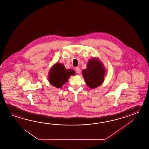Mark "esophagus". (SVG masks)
<instances>
[{
  "instance_id": "34e87169",
  "label": "esophagus",
  "mask_w": 149,
  "mask_h": 149,
  "mask_svg": "<svg viewBox=\"0 0 149 149\" xmlns=\"http://www.w3.org/2000/svg\"><path fill=\"white\" fill-rule=\"evenodd\" d=\"M75 70H76V72L77 73H80L81 72V70H80V69L79 68V67H76Z\"/></svg>"
}]
</instances>
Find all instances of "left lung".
Instances as JSON below:
<instances>
[{
	"label": "left lung",
	"instance_id": "left-lung-1",
	"mask_svg": "<svg viewBox=\"0 0 149 149\" xmlns=\"http://www.w3.org/2000/svg\"><path fill=\"white\" fill-rule=\"evenodd\" d=\"M105 72L101 62L97 58H93L89 61L87 69L82 70V76L89 87L95 88L104 81Z\"/></svg>",
	"mask_w": 149,
	"mask_h": 149
}]
</instances>
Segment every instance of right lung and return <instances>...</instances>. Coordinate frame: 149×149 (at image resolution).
Instances as JSON below:
<instances>
[{
    "mask_svg": "<svg viewBox=\"0 0 149 149\" xmlns=\"http://www.w3.org/2000/svg\"><path fill=\"white\" fill-rule=\"evenodd\" d=\"M74 74V70L67 69L63 64L57 63L51 68L48 80L52 85L60 88L68 81L70 76Z\"/></svg>",
    "mask_w": 149,
    "mask_h": 149,
    "instance_id": "obj_1",
    "label": "right lung"
}]
</instances>
